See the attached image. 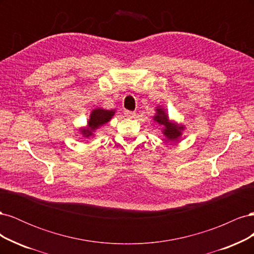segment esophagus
<instances>
[{"label": "esophagus", "instance_id": "1", "mask_svg": "<svg viewBox=\"0 0 254 254\" xmlns=\"http://www.w3.org/2000/svg\"><path fill=\"white\" fill-rule=\"evenodd\" d=\"M125 115L127 118H133L134 115H135V112H133V111H129V110H125Z\"/></svg>", "mask_w": 254, "mask_h": 254}]
</instances>
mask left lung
<instances>
[{
    "label": "left lung",
    "mask_w": 254,
    "mask_h": 254,
    "mask_svg": "<svg viewBox=\"0 0 254 254\" xmlns=\"http://www.w3.org/2000/svg\"><path fill=\"white\" fill-rule=\"evenodd\" d=\"M157 113L155 117H153V120L157 122L158 124L163 125V134L167 137V140L171 141H177L182 134V130L184 127L182 125L177 124V123H174L172 121L168 120V115L164 111L162 107H157L156 109Z\"/></svg>",
    "instance_id": "obj_1"
}]
</instances>
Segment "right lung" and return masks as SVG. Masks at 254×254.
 Wrapping results in <instances>:
<instances>
[{
  "instance_id": "1",
  "label": "right lung",
  "mask_w": 254,
  "mask_h": 254,
  "mask_svg": "<svg viewBox=\"0 0 254 254\" xmlns=\"http://www.w3.org/2000/svg\"><path fill=\"white\" fill-rule=\"evenodd\" d=\"M114 110H106L102 108H97L92 111L90 114V120L88 121V126L81 128L79 131L84 137H89L93 135V132L97 128L108 123L114 115Z\"/></svg>"
}]
</instances>
